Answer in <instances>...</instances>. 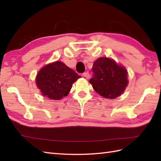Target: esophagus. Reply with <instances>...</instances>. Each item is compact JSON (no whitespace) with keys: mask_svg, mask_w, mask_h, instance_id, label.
Returning a JSON list of instances; mask_svg holds the SVG:
<instances>
[{"mask_svg":"<svg viewBox=\"0 0 161 161\" xmlns=\"http://www.w3.org/2000/svg\"><path fill=\"white\" fill-rule=\"evenodd\" d=\"M83 76L86 79H89L90 78V75H89V73H88V72H86V73H83Z\"/></svg>","mask_w":161,"mask_h":161,"instance_id":"34e87169","label":"esophagus"}]
</instances>
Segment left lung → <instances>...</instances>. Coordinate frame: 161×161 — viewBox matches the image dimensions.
Listing matches in <instances>:
<instances>
[{
	"label": "left lung",
	"instance_id": "left-lung-1",
	"mask_svg": "<svg viewBox=\"0 0 161 161\" xmlns=\"http://www.w3.org/2000/svg\"><path fill=\"white\" fill-rule=\"evenodd\" d=\"M92 70L93 77L89 80L93 89L105 98L119 96L127 86V70L107 57H100L95 61Z\"/></svg>",
	"mask_w": 161,
	"mask_h": 161
}]
</instances>
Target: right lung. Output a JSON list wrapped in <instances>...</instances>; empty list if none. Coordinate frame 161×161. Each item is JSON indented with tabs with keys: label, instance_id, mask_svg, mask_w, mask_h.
<instances>
[{
	"label": "right lung",
	"instance_id": "obj_1",
	"mask_svg": "<svg viewBox=\"0 0 161 161\" xmlns=\"http://www.w3.org/2000/svg\"><path fill=\"white\" fill-rule=\"evenodd\" d=\"M80 76L61 61H55L43 67L36 77V86L43 96L59 100L66 97L73 84Z\"/></svg>",
	"mask_w": 161,
	"mask_h": 161
}]
</instances>
